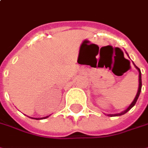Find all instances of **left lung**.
I'll use <instances>...</instances> for the list:
<instances>
[{
	"mask_svg": "<svg viewBox=\"0 0 148 148\" xmlns=\"http://www.w3.org/2000/svg\"><path fill=\"white\" fill-rule=\"evenodd\" d=\"M134 67H135V68L137 69V70L139 71V87H138V92H137V93H136V96H135L134 99L133 100V102L131 103V104H130L124 111H123V112H121V113H117V114H109V115H108L109 116H122V115L127 113V112L133 107L134 105L135 104V103H136V101H137V99H138V98H139V96H140V91H141V86H142V84H141V73H140V69H139L138 67H136L135 65H134Z\"/></svg>",
	"mask_w": 148,
	"mask_h": 148,
	"instance_id": "8db88e82",
	"label": "left lung"
}]
</instances>
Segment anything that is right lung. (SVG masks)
<instances>
[{"label":"right lung","instance_id":"right-lung-1","mask_svg":"<svg viewBox=\"0 0 148 148\" xmlns=\"http://www.w3.org/2000/svg\"><path fill=\"white\" fill-rule=\"evenodd\" d=\"M49 116H45V117H41V118H34V119H37V120H39V119H45V118H47Z\"/></svg>","mask_w":148,"mask_h":148}]
</instances>
